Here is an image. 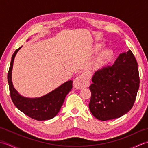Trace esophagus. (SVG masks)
Listing matches in <instances>:
<instances>
[{"label": "esophagus", "mask_w": 148, "mask_h": 148, "mask_svg": "<svg viewBox=\"0 0 148 148\" xmlns=\"http://www.w3.org/2000/svg\"><path fill=\"white\" fill-rule=\"evenodd\" d=\"M89 84L88 78L86 75L81 74L79 76L76 77L74 80V86L76 89H81L87 87Z\"/></svg>", "instance_id": "esophagus-1"}]
</instances>
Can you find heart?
Returning <instances> with one entry per match:
<instances>
[{
	"label": "heart",
	"instance_id": "heart-1",
	"mask_svg": "<svg viewBox=\"0 0 148 148\" xmlns=\"http://www.w3.org/2000/svg\"><path fill=\"white\" fill-rule=\"evenodd\" d=\"M101 45H99L97 46V49H99L101 47ZM113 55V52L111 49H106L100 53L99 55L98 58H97V64L98 66L102 65L104 63L109 60L112 58Z\"/></svg>",
	"mask_w": 148,
	"mask_h": 148
}]
</instances>
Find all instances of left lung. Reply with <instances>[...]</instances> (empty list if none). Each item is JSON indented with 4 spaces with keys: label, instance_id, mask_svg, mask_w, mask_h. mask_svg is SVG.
<instances>
[{
    "label": "left lung",
    "instance_id": "obj_1",
    "mask_svg": "<svg viewBox=\"0 0 148 148\" xmlns=\"http://www.w3.org/2000/svg\"><path fill=\"white\" fill-rule=\"evenodd\" d=\"M137 62L131 51L121 53L114 64L97 71L90 86L89 109L101 121L121 117L132 108L139 87Z\"/></svg>",
    "mask_w": 148,
    "mask_h": 148
}]
</instances>
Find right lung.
Wrapping results in <instances>:
<instances>
[{"instance_id":"right-lung-1","label":"right lung","mask_w":148,"mask_h":148,"mask_svg":"<svg viewBox=\"0 0 148 148\" xmlns=\"http://www.w3.org/2000/svg\"><path fill=\"white\" fill-rule=\"evenodd\" d=\"M20 47L12 55L8 74V81L11 98L14 106L30 118L38 121L48 120L58 114L64 102L66 95L72 88V81L69 80L62 84L52 92L39 98H27L18 93L13 86L11 74L13 62Z\"/></svg>"}]
</instances>
